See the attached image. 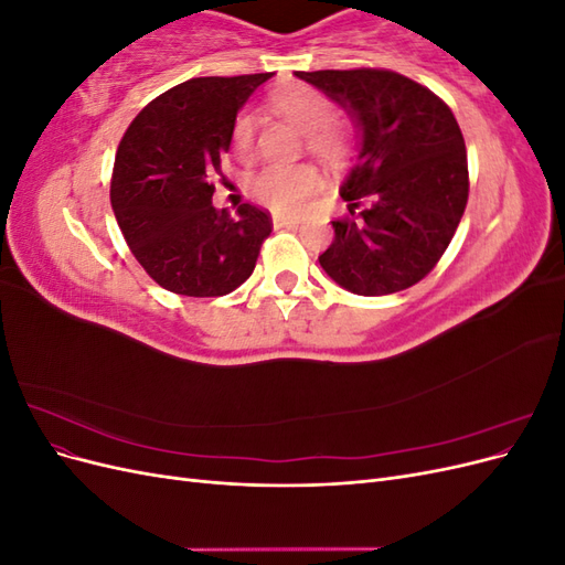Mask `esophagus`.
Segmentation results:
<instances>
[{"instance_id":"obj_1","label":"esophagus","mask_w":565,"mask_h":565,"mask_svg":"<svg viewBox=\"0 0 565 565\" xmlns=\"http://www.w3.org/2000/svg\"><path fill=\"white\" fill-rule=\"evenodd\" d=\"M299 224H301V221L292 218V216H273V226H276V228H295Z\"/></svg>"}]
</instances>
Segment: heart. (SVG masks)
I'll list each match as a JSON object with an SVG mask.
<instances>
[{"mask_svg": "<svg viewBox=\"0 0 565 565\" xmlns=\"http://www.w3.org/2000/svg\"><path fill=\"white\" fill-rule=\"evenodd\" d=\"M270 106L306 134L311 152L337 160L344 152V134L334 125L332 100L311 84L289 82L270 94ZM256 134V117L249 110L237 113L233 119L231 141L237 156H249ZM320 188V177L311 164H268L252 179V193L266 207L295 214L309 202Z\"/></svg>", "mask_w": 565, "mask_h": 565, "instance_id": "1", "label": "heart"}]
</instances>
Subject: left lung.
<instances>
[{
  "mask_svg": "<svg viewBox=\"0 0 565 565\" xmlns=\"http://www.w3.org/2000/svg\"><path fill=\"white\" fill-rule=\"evenodd\" d=\"M358 129V162L339 188L349 214L318 262L361 297L413 287L429 273L465 214L469 169L452 110L422 84L391 71L297 73Z\"/></svg>",
  "mask_w": 565,
  "mask_h": 565,
  "instance_id": "1",
  "label": "left lung"
}]
</instances>
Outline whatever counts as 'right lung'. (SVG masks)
Wrapping results in <instances>:
<instances>
[{
    "label": "right lung",
    "instance_id": "obj_1",
    "mask_svg": "<svg viewBox=\"0 0 565 565\" xmlns=\"http://www.w3.org/2000/svg\"><path fill=\"white\" fill-rule=\"evenodd\" d=\"M270 77L188 79L150 100L119 141L113 212L136 262L169 292L224 297L252 276L273 221L254 204L216 210L212 195L233 119Z\"/></svg>",
    "mask_w": 565,
    "mask_h": 565
}]
</instances>
